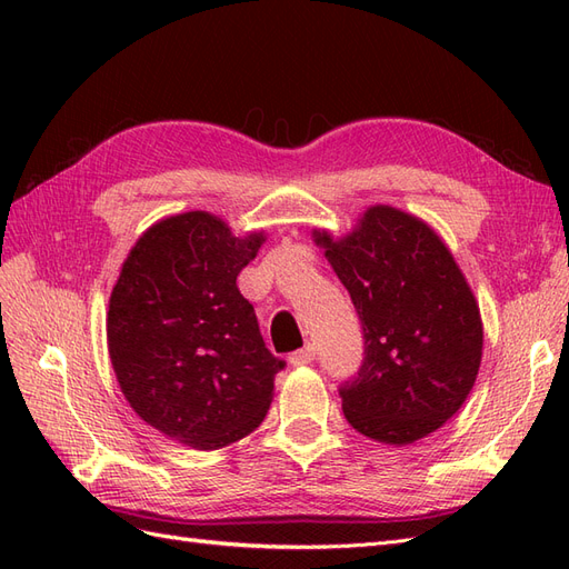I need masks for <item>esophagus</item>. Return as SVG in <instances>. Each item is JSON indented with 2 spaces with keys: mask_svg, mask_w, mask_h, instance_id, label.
<instances>
[{
  "mask_svg": "<svg viewBox=\"0 0 569 569\" xmlns=\"http://www.w3.org/2000/svg\"><path fill=\"white\" fill-rule=\"evenodd\" d=\"M313 358H316V347H311V343H308V347H303V349H299L295 353H289V363L291 366H308Z\"/></svg>",
  "mask_w": 569,
  "mask_h": 569,
  "instance_id": "1",
  "label": "esophagus"
}]
</instances>
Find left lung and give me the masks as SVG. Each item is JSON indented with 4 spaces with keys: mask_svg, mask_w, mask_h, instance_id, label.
Listing matches in <instances>:
<instances>
[{
    "mask_svg": "<svg viewBox=\"0 0 569 569\" xmlns=\"http://www.w3.org/2000/svg\"><path fill=\"white\" fill-rule=\"evenodd\" d=\"M313 237L363 327V366L339 387L349 425L389 446L437 432L472 391L485 343L453 253L427 222L382 203L347 237Z\"/></svg>",
    "mask_w": 569,
    "mask_h": 569,
    "instance_id": "left-lung-1",
    "label": "left lung"
}]
</instances>
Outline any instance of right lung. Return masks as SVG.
I'll return each instance as SVG.
<instances>
[{"instance_id":"add662e5","label":"right lung","mask_w":569,"mask_h":569,"mask_svg":"<svg viewBox=\"0 0 569 569\" xmlns=\"http://www.w3.org/2000/svg\"><path fill=\"white\" fill-rule=\"evenodd\" d=\"M266 242L206 211L170 216L130 249L109 299L107 339L120 391L147 425L216 451L263 422L274 358L237 274Z\"/></svg>"}]
</instances>
